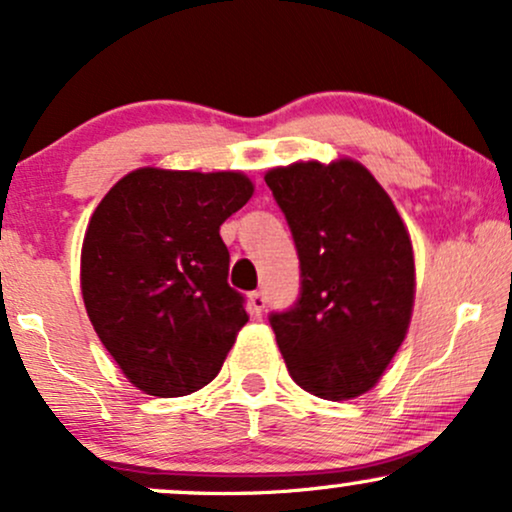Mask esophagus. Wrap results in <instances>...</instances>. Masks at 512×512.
Listing matches in <instances>:
<instances>
[{"mask_svg": "<svg viewBox=\"0 0 512 512\" xmlns=\"http://www.w3.org/2000/svg\"><path fill=\"white\" fill-rule=\"evenodd\" d=\"M250 309L252 314L260 316L264 309H267V295L262 293V290H255V293H250Z\"/></svg>", "mask_w": 512, "mask_h": 512, "instance_id": "esophagus-1", "label": "esophagus"}]
</instances>
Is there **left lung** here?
Listing matches in <instances>:
<instances>
[{
    "instance_id": "obj_1",
    "label": "left lung",
    "mask_w": 512,
    "mask_h": 512,
    "mask_svg": "<svg viewBox=\"0 0 512 512\" xmlns=\"http://www.w3.org/2000/svg\"><path fill=\"white\" fill-rule=\"evenodd\" d=\"M300 257V295L269 323L290 378L323 399L378 383L411 321L413 248L383 186L354 160L267 172Z\"/></svg>"
}]
</instances>
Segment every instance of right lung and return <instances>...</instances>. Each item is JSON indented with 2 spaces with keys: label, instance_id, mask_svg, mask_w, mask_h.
I'll return each instance as SVG.
<instances>
[{
  "label": "right lung",
  "instance_id": "1",
  "mask_svg": "<svg viewBox=\"0 0 512 512\" xmlns=\"http://www.w3.org/2000/svg\"><path fill=\"white\" fill-rule=\"evenodd\" d=\"M241 172L144 170L122 177L89 219L82 297L129 383L184 397L215 380L248 321L229 286L219 226L248 203Z\"/></svg>",
  "mask_w": 512,
  "mask_h": 512
}]
</instances>
